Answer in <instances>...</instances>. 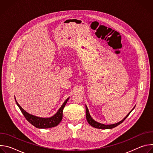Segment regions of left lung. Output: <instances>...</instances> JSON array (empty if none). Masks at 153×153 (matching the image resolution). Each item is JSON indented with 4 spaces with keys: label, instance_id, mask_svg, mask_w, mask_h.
Listing matches in <instances>:
<instances>
[{
    "label": "left lung",
    "instance_id": "obj_1",
    "mask_svg": "<svg viewBox=\"0 0 153 153\" xmlns=\"http://www.w3.org/2000/svg\"><path fill=\"white\" fill-rule=\"evenodd\" d=\"M85 108H86V120L87 121H88V123L92 126L94 128H99V129H112L113 128H115L117 126H118L119 125H120V123H122L125 120V119L129 116V114H130V113L133 110L134 108H135V106L131 110V111L125 117H124L121 121L116 123H114V124H111V125H105V124H103V123H100L99 122H96V120H94L91 116L90 114V112H89V110L88 109V107L86 106V105H85Z\"/></svg>",
    "mask_w": 153,
    "mask_h": 153
}]
</instances>
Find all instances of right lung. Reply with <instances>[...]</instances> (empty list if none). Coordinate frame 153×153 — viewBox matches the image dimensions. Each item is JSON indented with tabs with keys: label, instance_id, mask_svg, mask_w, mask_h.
<instances>
[{
	"label": "right lung",
	"instance_id": "add662e5",
	"mask_svg": "<svg viewBox=\"0 0 153 153\" xmlns=\"http://www.w3.org/2000/svg\"><path fill=\"white\" fill-rule=\"evenodd\" d=\"M70 97L67 98L66 100H65L62 105L60 106V108L59 109L57 112L53 115V116L50 117H37L34 115H32L31 114H29L26 111H25L24 109L22 108L20 105L17 103L16 97H14L16 102L17 105L19 106V109L20 110L21 112L22 113L26 119L34 126L40 128V129H46V128H50L54 126H57L60 122L62 121V117H63V108L67 104V101L68 100Z\"/></svg>",
	"mask_w": 153,
	"mask_h": 153
}]
</instances>
